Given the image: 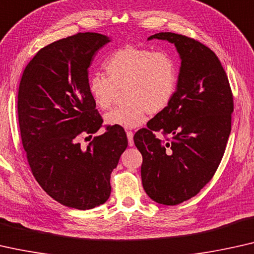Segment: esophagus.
I'll list each match as a JSON object with an SVG mask.
<instances>
[{
  "label": "esophagus",
  "mask_w": 254,
  "mask_h": 254,
  "mask_svg": "<svg viewBox=\"0 0 254 254\" xmlns=\"http://www.w3.org/2000/svg\"><path fill=\"white\" fill-rule=\"evenodd\" d=\"M127 141H128V146H133V132L132 131H127Z\"/></svg>",
  "instance_id": "obj_1"
}]
</instances>
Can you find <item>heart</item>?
Masks as SVG:
<instances>
[{
    "instance_id": "heart-1",
    "label": "heart",
    "mask_w": 254,
    "mask_h": 254,
    "mask_svg": "<svg viewBox=\"0 0 254 254\" xmlns=\"http://www.w3.org/2000/svg\"><path fill=\"white\" fill-rule=\"evenodd\" d=\"M108 78L94 74L88 79V93L96 108H112L123 91L126 103L106 115L110 126L133 128L141 126L149 114L161 113L174 98L178 69L166 53H153L133 46L117 49L105 64Z\"/></svg>"
}]
</instances>
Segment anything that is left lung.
<instances>
[{
    "label": "left lung",
    "instance_id": "left-lung-1",
    "mask_svg": "<svg viewBox=\"0 0 254 254\" xmlns=\"http://www.w3.org/2000/svg\"><path fill=\"white\" fill-rule=\"evenodd\" d=\"M181 56L177 88L168 107L135 132L142 155L141 181L148 197L167 206L191 199L212 180L231 131L234 98L212 49L182 34L161 32ZM161 131L166 141L159 139Z\"/></svg>",
    "mask_w": 254,
    "mask_h": 254
}]
</instances>
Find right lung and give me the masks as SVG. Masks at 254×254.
Wrapping results in <instances>:
<instances>
[{"label": "right lung", "instance_id": "right-lung-1", "mask_svg": "<svg viewBox=\"0 0 254 254\" xmlns=\"http://www.w3.org/2000/svg\"><path fill=\"white\" fill-rule=\"evenodd\" d=\"M110 40L85 32L41 48L25 67L18 122L27 162L39 185L62 205L91 209L108 200L110 175L127 147L124 128L106 127L88 93V67Z\"/></svg>", "mask_w": 254, "mask_h": 254}]
</instances>
